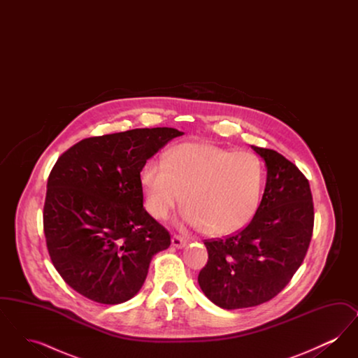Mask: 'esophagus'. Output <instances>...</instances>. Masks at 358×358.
Wrapping results in <instances>:
<instances>
[{
    "mask_svg": "<svg viewBox=\"0 0 358 358\" xmlns=\"http://www.w3.org/2000/svg\"><path fill=\"white\" fill-rule=\"evenodd\" d=\"M171 245L176 247V248H178V250H181V248H184V247L187 245V240L184 238H181V236H173V238H171Z\"/></svg>",
    "mask_w": 358,
    "mask_h": 358,
    "instance_id": "esophagus-1",
    "label": "esophagus"
}]
</instances>
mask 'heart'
I'll list each match as a JSON object with an SVG mask.
<instances>
[{
	"label": "heart",
	"instance_id": "b5f03b06",
	"mask_svg": "<svg viewBox=\"0 0 358 358\" xmlns=\"http://www.w3.org/2000/svg\"><path fill=\"white\" fill-rule=\"evenodd\" d=\"M145 208L155 219H166L178 205L182 222L205 228L210 236L243 229L260 204L263 169L248 152H232L209 143H182L164 162L149 161L141 173Z\"/></svg>",
	"mask_w": 358,
	"mask_h": 358
}]
</instances>
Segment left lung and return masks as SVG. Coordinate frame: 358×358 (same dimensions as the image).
I'll use <instances>...</instances> for the list:
<instances>
[{"label":"left lung","instance_id":"1","mask_svg":"<svg viewBox=\"0 0 358 358\" xmlns=\"http://www.w3.org/2000/svg\"><path fill=\"white\" fill-rule=\"evenodd\" d=\"M251 148L267 169L260 205L243 231L205 240L208 263L199 273L205 296L227 310L273 299L302 264L313 235L314 206L306 177L282 154Z\"/></svg>","mask_w":358,"mask_h":358}]
</instances>
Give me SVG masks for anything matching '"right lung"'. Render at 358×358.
Here are the masks:
<instances>
[{
  "instance_id": "1",
  "label": "right lung",
  "mask_w": 358,
  "mask_h": 358,
  "mask_svg": "<svg viewBox=\"0 0 358 358\" xmlns=\"http://www.w3.org/2000/svg\"><path fill=\"white\" fill-rule=\"evenodd\" d=\"M182 131L134 129L85 138L57 159L44 204L52 263L85 298L118 305L143 286L153 256L169 232L145 210L141 171Z\"/></svg>"
}]
</instances>
